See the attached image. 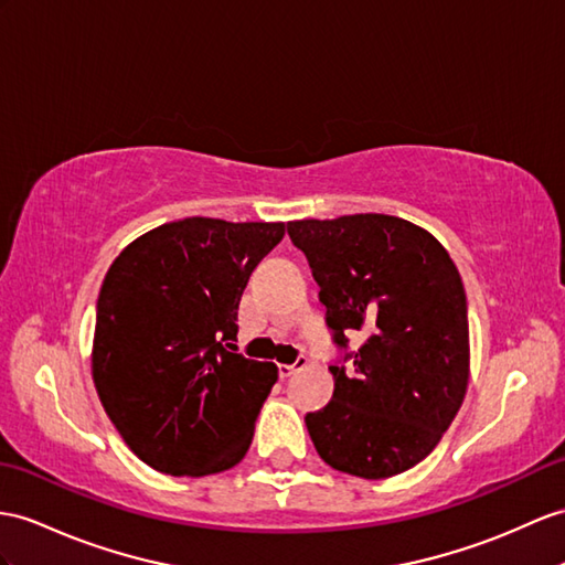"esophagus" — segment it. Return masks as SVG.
<instances>
[{"mask_svg": "<svg viewBox=\"0 0 565 565\" xmlns=\"http://www.w3.org/2000/svg\"><path fill=\"white\" fill-rule=\"evenodd\" d=\"M307 362H309V360H307V354H299V356H297V360H295L292 364H280V366H278V371H280V376H282V379H287V376H292V374H295V371H299V369H305V366H307Z\"/></svg>", "mask_w": 565, "mask_h": 565, "instance_id": "obj_1", "label": "esophagus"}]
</instances>
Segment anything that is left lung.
Wrapping results in <instances>:
<instances>
[{
	"label": "left lung",
	"mask_w": 565,
	"mask_h": 565,
	"mask_svg": "<svg viewBox=\"0 0 565 565\" xmlns=\"http://www.w3.org/2000/svg\"><path fill=\"white\" fill-rule=\"evenodd\" d=\"M287 235L321 287L342 361L355 366H328L333 401L305 417L316 452L362 479L401 475L441 441L467 391L470 328L460 273L441 242L395 215L295 220ZM352 329L367 335L354 353Z\"/></svg>",
	"instance_id": "1"
}]
</instances>
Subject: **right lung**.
Listing matches in <instances>:
<instances>
[{
  "label": "right lung",
  "mask_w": 565,
  "mask_h": 565,
  "mask_svg": "<svg viewBox=\"0 0 565 565\" xmlns=\"http://www.w3.org/2000/svg\"><path fill=\"white\" fill-rule=\"evenodd\" d=\"M285 223L184 217L131 242L95 313L93 381L127 446L172 477L235 467L278 366L232 352L249 275ZM237 350V348H235Z\"/></svg>",
  "instance_id": "obj_1"
}]
</instances>
